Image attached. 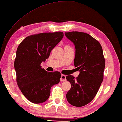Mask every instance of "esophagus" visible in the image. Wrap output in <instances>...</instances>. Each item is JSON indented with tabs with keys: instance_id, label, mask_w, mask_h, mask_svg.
<instances>
[{
	"instance_id": "1",
	"label": "esophagus",
	"mask_w": 122,
	"mask_h": 122,
	"mask_svg": "<svg viewBox=\"0 0 122 122\" xmlns=\"http://www.w3.org/2000/svg\"><path fill=\"white\" fill-rule=\"evenodd\" d=\"M61 81H66V75H64V74H61Z\"/></svg>"
}]
</instances>
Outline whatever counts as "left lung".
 Segmentation results:
<instances>
[{"mask_svg":"<svg viewBox=\"0 0 122 122\" xmlns=\"http://www.w3.org/2000/svg\"><path fill=\"white\" fill-rule=\"evenodd\" d=\"M76 48L74 65L80 73L77 77L67 76L71 88L66 94L67 101L75 107H82L94 99L104 77L105 59L101 44L87 33L66 32Z\"/></svg>","mask_w":122,"mask_h":122,"instance_id":"8db88e82","label":"left lung"}]
</instances>
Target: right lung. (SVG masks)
<instances>
[{"mask_svg": "<svg viewBox=\"0 0 122 122\" xmlns=\"http://www.w3.org/2000/svg\"><path fill=\"white\" fill-rule=\"evenodd\" d=\"M64 36L61 31L31 35L20 43L14 61L16 81L21 93L36 104L46 102L51 86L59 83V71L48 72L41 68L42 61L49 58L51 50Z\"/></svg>", "mask_w": 122, "mask_h": 122, "instance_id": "right-lung-1", "label": "right lung"}]
</instances>
